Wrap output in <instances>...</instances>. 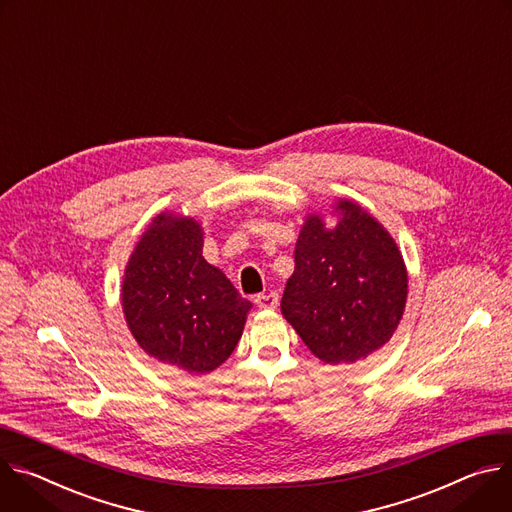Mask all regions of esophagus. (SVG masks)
<instances>
[{
  "instance_id": "esophagus-1",
  "label": "esophagus",
  "mask_w": 512,
  "mask_h": 512,
  "mask_svg": "<svg viewBox=\"0 0 512 512\" xmlns=\"http://www.w3.org/2000/svg\"><path fill=\"white\" fill-rule=\"evenodd\" d=\"M254 303L260 307V309H274L278 305V293L270 291V293H260L254 297Z\"/></svg>"
}]
</instances>
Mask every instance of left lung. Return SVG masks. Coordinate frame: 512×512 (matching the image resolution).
<instances>
[{
    "label": "left lung",
    "instance_id": "1",
    "mask_svg": "<svg viewBox=\"0 0 512 512\" xmlns=\"http://www.w3.org/2000/svg\"><path fill=\"white\" fill-rule=\"evenodd\" d=\"M342 219L327 230L311 215L295 250L280 309L323 362H356L384 346L407 301L403 256L360 205L339 201Z\"/></svg>",
    "mask_w": 512,
    "mask_h": 512
}]
</instances>
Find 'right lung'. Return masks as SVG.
<instances>
[{"instance_id":"add662e5","label":"right lung","mask_w":512,"mask_h":512,"mask_svg":"<svg viewBox=\"0 0 512 512\" xmlns=\"http://www.w3.org/2000/svg\"><path fill=\"white\" fill-rule=\"evenodd\" d=\"M201 248L199 223L158 215L128 262L122 289L126 321L140 348L193 374L230 358L250 309Z\"/></svg>"}]
</instances>
